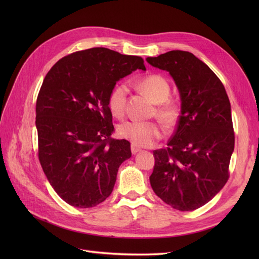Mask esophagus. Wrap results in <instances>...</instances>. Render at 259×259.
<instances>
[{
	"label": "esophagus",
	"instance_id": "obj_1",
	"mask_svg": "<svg viewBox=\"0 0 259 259\" xmlns=\"http://www.w3.org/2000/svg\"><path fill=\"white\" fill-rule=\"evenodd\" d=\"M131 150H132V153H133V154H136L137 152L142 151V149H140V148L137 147V146H135V145H132V146H131Z\"/></svg>",
	"mask_w": 259,
	"mask_h": 259
}]
</instances>
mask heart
Returning a JSON list of instances; mask_svg holds the SVG:
<instances>
[{
	"label": "heart",
	"mask_w": 259,
	"mask_h": 259,
	"mask_svg": "<svg viewBox=\"0 0 259 259\" xmlns=\"http://www.w3.org/2000/svg\"><path fill=\"white\" fill-rule=\"evenodd\" d=\"M138 89L150 99L156 107V114L167 126H173L179 113V104L174 99H169L170 86L168 81L161 74H150L143 77L137 83ZM128 89L125 83L116 84L108 96V106L111 113L122 119L126 110V99ZM119 135L138 147L152 146L156 140L163 137L164 131L156 122L128 121L119 126Z\"/></svg>",
	"instance_id": "b5f03b06"
}]
</instances>
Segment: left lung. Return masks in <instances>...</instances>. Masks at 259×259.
Segmentation results:
<instances>
[{
	"label": "left lung",
	"mask_w": 259,
	"mask_h": 259,
	"mask_svg": "<svg viewBox=\"0 0 259 259\" xmlns=\"http://www.w3.org/2000/svg\"><path fill=\"white\" fill-rule=\"evenodd\" d=\"M147 61L171 75L182 100L167 148L153 151L151 187L173 208L197 209L229 178L234 132L228 95L218 76L192 53L170 51Z\"/></svg>",
	"instance_id": "left-lung-1"
}]
</instances>
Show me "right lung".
I'll return each instance as SVG.
<instances>
[{"label":"right lung","instance_id":"add662e5","mask_svg":"<svg viewBox=\"0 0 259 259\" xmlns=\"http://www.w3.org/2000/svg\"><path fill=\"white\" fill-rule=\"evenodd\" d=\"M144 59L105 48L75 52L55 64L38 92V160L51 186L74 207L98 205L111 194L131 144L113 139L108 96Z\"/></svg>","mask_w":259,"mask_h":259}]
</instances>
